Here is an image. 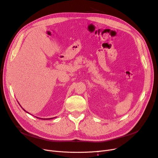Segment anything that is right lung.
I'll return each mask as SVG.
<instances>
[{
    "instance_id": "obj_1",
    "label": "right lung",
    "mask_w": 158,
    "mask_h": 158,
    "mask_svg": "<svg viewBox=\"0 0 158 158\" xmlns=\"http://www.w3.org/2000/svg\"><path fill=\"white\" fill-rule=\"evenodd\" d=\"M23 110H24V109H23ZM24 111H26V110H24ZM41 119H45V118H41ZM45 119H46V118H45ZM47 119H50V118H47Z\"/></svg>"
}]
</instances>
